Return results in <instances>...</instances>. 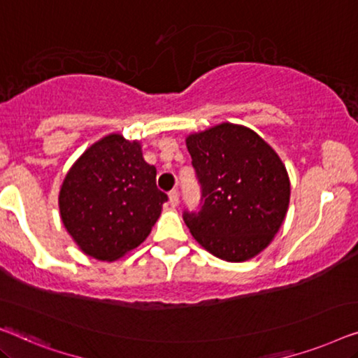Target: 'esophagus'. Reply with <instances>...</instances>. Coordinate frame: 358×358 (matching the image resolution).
<instances>
[{
  "label": "esophagus",
  "instance_id": "esophagus-1",
  "mask_svg": "<svg viewBox=\"0 0 358 358\" xmlns=\"http://www.w3.org/2000/svg\"><path fill=\"white\" fill-rule=\"evenodd\" d=\"M169 203L173 206V208H177L178 206V203H180V199H178V191L177 189H173V191H170L169 193Z\"/></svg>",
  "mask_w": 358,
  "mask_h": 358
}]
</instances>
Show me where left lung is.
<instances>
[{
  "label": "left lung",
  "instance_id": "obj_1",
  "mask_svg": "<svg viewBox=\"0 0 358 358\" xmlns=\"http://www.w3.org/2000/svg\"><path fill=\"white\" fill-rule=\"evenodd\" d=\"M186 148L203 188L199 213L183 219L194 240L229 263L255 258L278 234L290 180L278 152L253 129L234 123L193 133Z\"/></svg>",
  "mask_w": 358,
  "mask_h": 358
}]
</instances>
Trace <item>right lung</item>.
<instances>
[{
	"label": "right lung",
	"mask_w": 358,
	"mask_h": 358,
	"mask_svg": "<svg viewBox=\"0 0 358 358\" xmlns=\"http://www.w3.org/2000/svg\"><path fill=\"white\" fill-rule=\"evenodd\" d=\"M155 175L139 141L113 133L85 149L58 196L62 222L83 253L115 261L148 238L169 199Z\"/></svg>",
	"instance_id": "obj_1"
}]
</instances>
